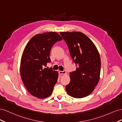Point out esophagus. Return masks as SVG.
<instances>
[{
  "label": "esophagus",
  "mask_w": 122,
  "mask_h": 122,
  "mask_svg": "<svg viewBox=\"0 0 122 122\" xmlns=\"http://www.w3.org/2000/svg\"><path fill=\"white\" fill-rule=\"evenodd\" d=\"M59 73L60 75H64L66 74V71H59Z\"/></svg>",
  "instance_id": "obj_1"
}]
</instances>
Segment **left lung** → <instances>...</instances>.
<instances>
[{"instance_id": "left-lung-1", "label": "left lung", "mask_w": 122, "mask_h": 122, "mask_svg": "<svg viewBox=\"0 0 122 122\" xmlns=\"http://www.w3.org/2000/svg\"><path fill=\"white\" fill-rule=\"evenodd\" d=\"M67 44L73 61L77 67L70 73L71 81L65 88L75 98L89 95L98 84L100 76L101 58L92 41L80 32H60Z\"/></svg>"}]
</instances>
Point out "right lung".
I'll return each mask as SVG.
<instances>
[{
	"instance_id": "add662e5",
	"label": "right lung",
	"mask_w": 122,
	"mask_h": 122,
	"mask_svg": "<svg viewBox=\"0 0 122 122\" xmlns=\"http://www.w3.org/2000/svg\"><path fill=\"white\" fill-rule=\"evenodd\" d=\"M62 40L56 32H47L33 36L23 50L20 62V76L24 86L34 97H49L56 84L58 73L45 68L51 62L50 51L54 44Z\"/></svg>"
}]
</instances>
